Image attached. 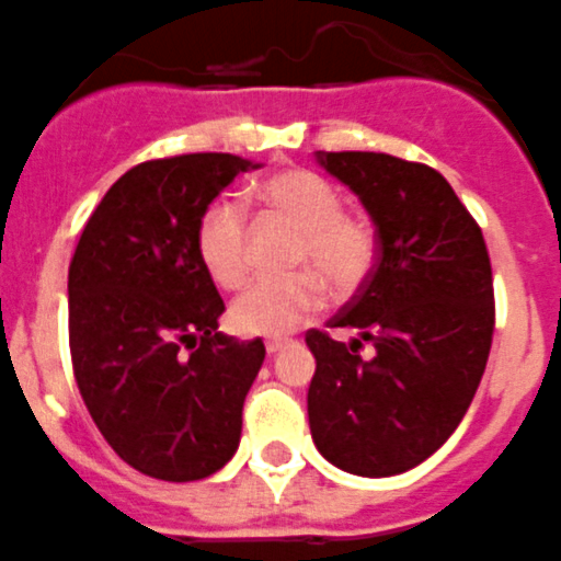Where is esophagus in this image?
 Wrapping results in <instances>:
<instances>
[{"label":"esophagus","mask_w":561,"mask_h":561,"mask_svg":"<svg viewBox=\"0 0 561 561\" xmlns=\"http://www.w3.org/2000/svg\"><path fill=\"white\" fill-rule=\"evenodd\" d=\"M286 339H270V342H266V353H270V356H275V353H280L286 347Z\"/></svg>","instance_id":"obj_1"}]
</instances>
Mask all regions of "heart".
Instances as JSON below:
<instances>
[{"label":"heart","instance_id":"1","mask_svg":"<svg viewBox=\"0 0 561 561\" xmlns=\"http://www.w3.org/2000/svg\"><path fill=\"white\" fill-rule=\"evenodd\" d=\"M272 214L300 230L295 266L300 275L253 280L230 306V325L247 336H286L333 295H353L375 264V230L358 214L342 210V194L311 169H284L259 186ZM197 255L219 286L233 289L247 275V222L241 205L222 197L197 222Z\"/></svg>","mask_w":561,"mask_h":561}]
</instances>
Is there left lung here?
I'll use <instances>...</instances> for the list:
<instances>
[{"label": "left lung", "mask_w": 561, "mask_h": 561, "mask_svg": "<svg viewBox=\"0 0 561 561\" xmlns=\"http://www.w3.org/2000/svg\"><path fill=\"white\" fill-rule=\"evenodd\" d=\"M317 163L362 199L378 259L328 322L358 339L306 333L308 425L339 470L387 479L436 454L476 398L495 331L490 253L436 169L387 152H317ZM362 341L373 359L357 356Z\"/></svg>", "instance_id": "1"}]
</instances>
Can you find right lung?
Instances as JSON below:
<instances>
[{"label": "right lung", "instance_id": "right-lung-1", "mask_svg": "<svg viewBox=\"0 0 561 561\" xmlns=\"http://www.w3.org/2000/svg\"><path fill=\"white\" fill-rule=\"evenodd\" d=\"M261 163L228 152L122 174L69 266V347L85 409L119 459L199 481L233 459L264 342L219 333L225 302L197 255L203 210Z\"/></svg>", "mask_w": 561, "mask_h": 561}]
</instances>
